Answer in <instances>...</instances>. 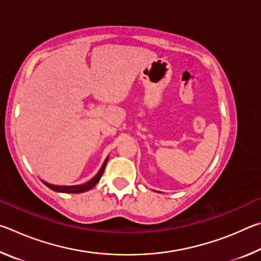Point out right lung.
I'll return each instance as SVG.
<instances>
[{"instance_id": "1", "label": "right lung", "mask_w": 261, "mask_h": 261, "mask_svg": "<svg viewBox=\"0 0 261 261\" xmlns=\"http://www.w3.org/2000/svg\"><path fill=\"white\" fill-rule=\"evenodd\" d=\"M108 161V158L106 159V161L103 162L102 167H101V169L99 170V173L96 174L93 178L88 180V182L84 183V184H81V185H54V184H49L45 182V180H42L43 184L47 185L48 188L54 190V191H57V192H63V193H82V192H85V191H88V190H91L93 187H95V184L99 182L101 176H102L103 171H105V167H106V163H107Z\"/></svg>"}]
</instances>
